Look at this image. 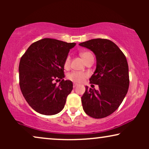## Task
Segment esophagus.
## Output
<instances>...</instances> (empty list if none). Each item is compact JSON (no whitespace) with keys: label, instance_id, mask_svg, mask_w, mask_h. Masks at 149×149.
Returning <instances> with one entry per match:
<instances>
[{"label":"esophagus","instance_id":"esophagus-1","mask_svg":"<svg viewBox=\"0 0 149 149\" xmlns=\"http://www.w3.org/2000/svg\"><path fill=\"white\" fill-rule=\"evenodd\" d=\"M77 86V83H73V87H74H74H76Z\"/></svg>","mask_w":149,"mask_h":149}]
</instances>
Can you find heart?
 Returning a JSON list of instances; mask_svg holds the SVG:
<instances>
[{
  "instance_id": "heart-1",
  "label": "heart",
  "mask_w": 149,
  "mask_h": 149,
  "mask_svg": "<svg viewBox=\"0 0 149 149\" xmlns=\"http://www.w3.org/2000/svg\"><path fill=\"white\" fill-rule=\"evenodd\" d=\"M81 56L82 57L83 60L85 61V63H87L88 61L93 59V56L90 52H82L80 54ZM70 61L71 58L70 56H67L66 58H65L64 62V68L68 69L70 66ZM88 77V74L87 72H79V71H72L69 72L67 74V79L69 80L73 81L74 83H81L85 80L87 77Z\"/></svg>"
}]
</instances>
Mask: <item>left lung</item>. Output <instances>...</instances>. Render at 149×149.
Returning <instances> with one entry per match:
<instances>
[{
    "mask_svg": "<svg viewBox=\"0 0 149 149\" xmlns=\"http://www.w3.org/2000/svg\"><path fill=\"white\" fill-rule=\"evenodd\" d=\"M92 51L96 57V69L89 79L99 90L85 87L81 97L87 115L101 119L117 110L127 94L130 85L129 69L125 55L111 40L95 38L79 43Z\"/></svg>",
    "mask_w": 149,
    "mask_h": 149,
    "instance_id": "1",
    "label": "left lung"
}]
</instances>
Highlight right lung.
Here are the masks:
<instances>
[{
	"label": "right lung",
	"instance_id": "1",
	"mask_svg": "<svg viewBox=\"0 0 149 149\" xmlns=\"http://www.w3.org/2000/svg\"><path fill=\"white\" fill-rule=\"evenodd\" d=\"M75 42L43 38L32 43L20 59L19 87L32 109L53 115L64 109L72 82L64 81V62ZM62 80L58 86L54 80Z\"/></svg>",
	"mask_w": 149,
	"mask_h": 149
}]
</instances>
